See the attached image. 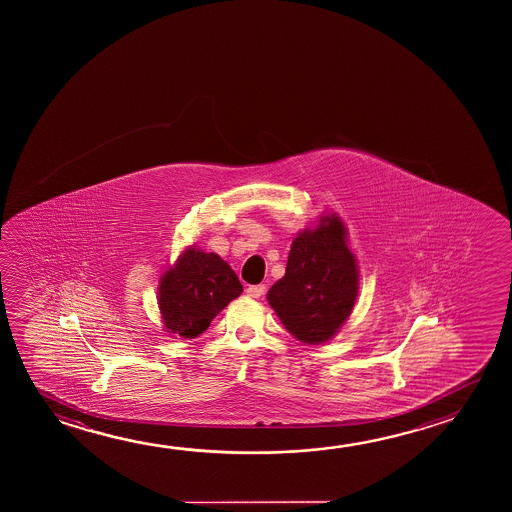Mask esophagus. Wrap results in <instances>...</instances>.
<instances>
[{"label": "esophagus", "instance_id": "1", "mask_svg": "<svg viewBox=\"0 0 512 512\" xmlns=\"http://www.w3.org/2000/svg\"><path fill=\"white\" fill-rule=\"evenodd\" d=\"M264 291H266V285L264 284L248 285V289H246V293H248V296H252V298H260Z\"/></svg>", "mask_w": 512, "mask_h": 512}]
</instances>
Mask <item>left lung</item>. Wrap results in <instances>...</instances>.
<instances>
[{
    "label": "left lung",
    "mask_w": 512,
    "mask_h": 512,
    "mask_svg": "<svg viewBox=\"0 0 512 512\" xmlns=\"http://www.w3.org/2000/svg\"><path fill=\"white\" fill-rule=\"evenodd\" d=\"M357 287L346 228L332 214L294 239L285 275L269 289L268 302L296 339L325 343L352 314Z\"/></svg>",
    "instance_id": "left-lung-1"
}]
</instances>
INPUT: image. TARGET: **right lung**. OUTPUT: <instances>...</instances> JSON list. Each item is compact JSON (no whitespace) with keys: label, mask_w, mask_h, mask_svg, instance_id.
<instances>
[{"label":"right lung","mask_w":512,"mask_h":512,"mask_svg":"<svg viewBox=\"0 0 512 512\" xmlns=\"http://www.w3.org/2000/svg\"><path fill=\"white\" fill-rule=\"evenodd\" d=\"M241 293L243 285L225 260L189 248L160 278V314L168 332L193 339Z\"/></svg>","instance_id":"add662e5"}]
</instances>
